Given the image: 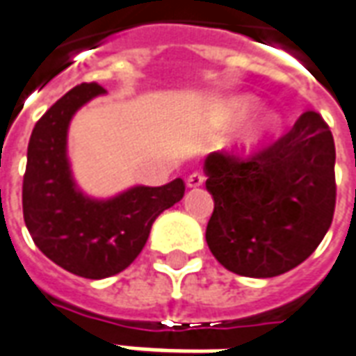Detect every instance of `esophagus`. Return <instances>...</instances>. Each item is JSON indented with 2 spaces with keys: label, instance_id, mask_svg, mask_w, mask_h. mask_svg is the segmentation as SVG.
<instances>
[{
  "label": "esophagus",
  "instance_id": "esophagus-1",
  "mask_svg": "<svg viewBox=\"0 0 356 356\" xmlns=\"http://www.w3.org/2000/svg\"><path fill=\"white\" fill-rule=\"evenodd\" d=\"M203 181H205L203 173L194 172L192 175H188V179H186V186H188V188H197V186H202Z\"/></svg>",
  "mask_w": 356,
  "mask_h": 356
}]
</instances>
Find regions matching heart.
Listing matches in <instances>:
<instances>
[{"mask_svg":"<svg viewBox=\"0 0 356 356\" xmlns=\"http://www.w3.org/2000/svg\"><path fill=\"white\" fill-rule=\"evenodd\" d=\"M252 108H254V99L237 97V99H232L224 106L222 119L224 121H235V119L246 115ZM278 127H280V118L270 110H263V112H257L252 115L250 121L241 129L237 140L243 147H254L257 143L268 140L278 130Z\"/></svg>","mask_w":356,"mask_h":356,"instance_id":"heart-1","label":"heart"}]
</instances>
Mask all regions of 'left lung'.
Wrapping results in <instances>:
<instances>
[{
    "mask_svg": "<svg viewBox=\"0 0 356 356\" xmlns=\"http://www.w3.org/2000/svg\"><path fill=\"white\" fill-rule=\"evenodd\" d=\"M336 149L329 124L305 112L248 159L211 153L203 170L214 211L205 238L235 275L273 278L312 256L334 216Z\"/></svg>",
    "mask_w": 356,
    "mask_h": 356,
    "instance_id": "1",
    "label": "left lung"
}]
</instances>
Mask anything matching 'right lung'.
I'll list each match as a JSON object with an SVG mask.
<instances>
[{
	"label": "right lung",
	"mask_w": 356,
	"mask_h": 356,
	"mask_svg": "<svg viewBox=\"0 0 356 356\" xmlns=\"http://www.w3.org/2000/svg\"><path fill=\"white\" fill-rule=\"evenodd\" d=\"M104 93L80 83L37 121L22 186L27 232L48 259L72 275L100 280L124 270L147 243L153 222L184 196L183 179L164 186H132L108 200L76 186L67 156V130L81 106Z\"/></svg>",
	"instance_id": "right-lung-1"
}]
</instances>
